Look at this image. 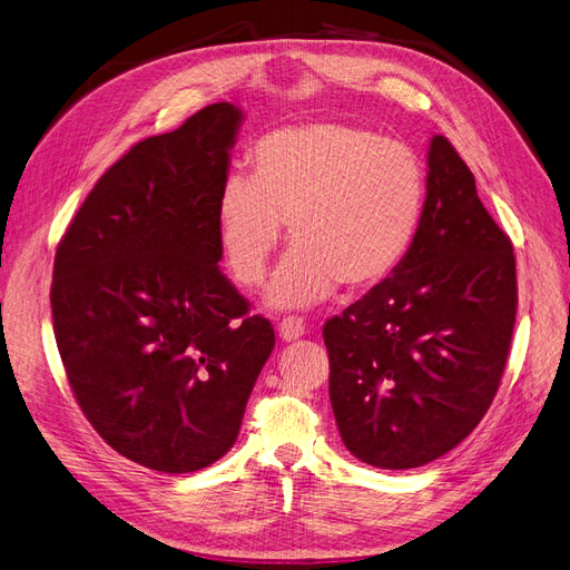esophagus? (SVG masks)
Wrapping results in <instances>:
<instances>
[{"mask_svg":"<svg viewBox=\"0 0 570 570\" xmlns=\"http://www.w3.org/2000/svg\"><path fill=\"white\" fill-rule=\"evenodd\" d=\"M305 334V324L298 317H284L279 324V338L291 343V341H298Z\"/></svg>","mask_w":570,"mask_h":570,"instance_id":"esophagus-1","label":"esophagus"}]
</instances>
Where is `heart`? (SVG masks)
Wrapping results in <instances>:
<instances>
[{"label":"heart","instance_id":"heart-1","mask_svg":"<svg viewBox=\"0 0 570 570\" xmlns=\"http://www.w3.org/2000/svg\"><path fill=\"white\" fill-rule=\"evenodd\" d=\"M250 165L253 175L232 173L217 191V244L232 277L255 286L288 225L296 248L269 282L272 307H307L338 284L372 288L405 261L426 198L410 144L312 120L261 137Z\"/></svg>","mask_w":570,"mask_h":570}]
</instances>
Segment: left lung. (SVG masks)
Returning <instances> with one entry per match:
<instances>
[{
  "instance_id": "obj_1",
  "label": "left lung",
  "mask_w": 570,
  "mask_h": 570,
  "mask_svg": "<svg viewBox=\"0 0 570 570\" xmlns=\"http://www.w3.org/2000/svg\"><path fill=\"white\" fill-rule=\"evenodd\" d=\"M517 303L509 236L454 146L433 135L405 261L324 324L343 445L364 464L414 469L462 443L500 389Z\"/></svg>"
}]
</instances>
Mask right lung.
Segmentation results:
<instances>
[{"label": "right lung", "instance_id": "1", "mask_svg": "<svg viewBox=\"0 0 570 570\" xmlns=\"http://www.w3.org/2000/svg\"><path fill=\"white\" fill-rule=\"evenodd\" d=\"M242 108H200L135 144L72 217L53 258L51 317L95 431L163 471L206 469L236 443L274 328L217 267L215 200Z\"/></svg>", "mask_w": 570, "mask_h": 570}]
</instances>
